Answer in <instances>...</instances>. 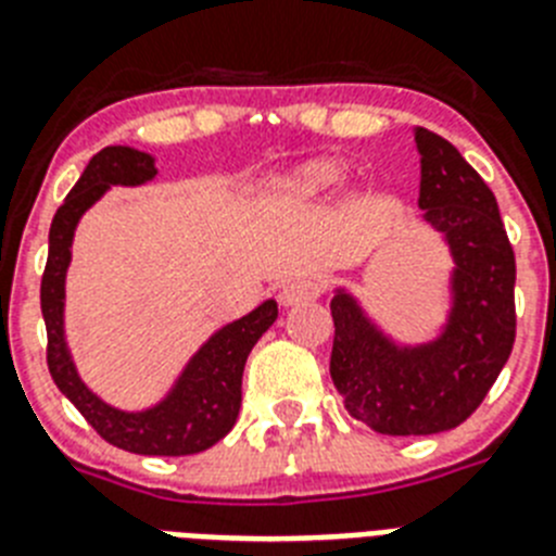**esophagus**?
Segmentation results:
<instances>
[{
  "instance_id": "esophagus-1",
  "label": "esophagus",
  "mask_w": 556,
  "mask_h": 556,
  "mask_svg": "<svg viewBox=\"0 0 556 556\" xmlns=\"http://www.w3.org/2000/svg\"><path fill=\"white\" fill-rule=\"evenodd\" d=\"M320 294H323L320 281H314V278H292L289 283H283L281 303L283 306H301V303L317 301Z\"/></svg>"
}]
</instances>
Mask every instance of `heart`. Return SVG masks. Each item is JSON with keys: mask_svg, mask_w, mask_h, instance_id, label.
Returning a JSON list of instances; mask_svg holds the SVG:
<instances>
[{"mask_svg": "<svg viewBox=\"0 0 556 556\" xmlns=\"http://www.w3.org/2000/svg\"><path fill=\"white\" fill-rule=\"evenodd\" d=\"M339 178H342V169L337 164L312 161V164H303L289 172V175H283L281 191L289 200H312L331 191L339 184Z\"/></svg>", "mask_w": 556, "mask_h": 556, "instance_id": "b5f03b06", "label": "heart"}]
</instances>
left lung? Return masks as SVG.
I'll return each mask as SVG.
<instances>
[{
	"label": "left lung",
	"instance_id": "obj_1",
	"mask_svg": "<svg viewBox=\"0 0 556 556\" xmlns=\"http://www.w3.org/2000/svg\"><path fill=\"white\" fill-rule=\"evenodd\" d=\"M420 208L448 239L454 308L443 337L397 348L351 294L331 301V378L351 417L378 434L456 429L488 397L515 345V253L498 203L443 136L417 127Z\"/></svg>",
	"mask_w": 556,
	"mask_h": 556
}]
</instances>
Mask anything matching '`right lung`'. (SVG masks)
<instances>
[{
  "instance_id": "right-lung-1",
  "label": "right lung",
  "mask_w": 556,
  "mask_h": 556,
  "mask_svg": "<svg viewBox=\"0 0 556 556\" xmlns=\"http://www.w3.org/2000/svg\"><path fill=\"white\" fill-rule=\"evenodd\" d=\"M155 178L147 152L105 147L88 161L75 189L68 191L49 228V255L41 278V314L47 323V367L58 390L77 406L88 426L130 454L189 456L219 443L236 424L242 406V372L248 353L278 317L275 301L262 303L242 320L230 323L200 348L164 404L147 412H119L88 392L63 342V281L72 258V236L83 211L105 194L108 186H139Z\"/></svg>"
}]
</instances>
